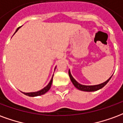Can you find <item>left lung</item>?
I'll list each match as a JSON object with an SVG mask.
<instances>
[{"label":"left lung","instance_id":"left-lung-1","mask_svg":"<svg viewBox=\"0 0 123 123\" xmlns=\"http://www.w3.org/2000/svg\"><path fill=\"white\" fill-rule=\"evenodd\" d=\"M69 76L70 77L71 82H72V83L73 84V85L75 86V87L77 88V89H79V90H82V91H86V92H93V91H96V90L101 89L102 88L104 87L105 85L107 84V82H109V80L111 79V78L112 77L111 76L108 80H106L105 82H103L102 84H99V85H92V86H86V85H82L79 84L77 80H75L74 78L73 77L69 70Z\"/></svg>","mask_w":123,"mask_h":123}]
</instances>
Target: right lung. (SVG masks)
Instances as JSON below:
<instances>
[{"label": "right lung", "mask_w": 123, "mask_h": 123, "mask_svg": "<svg viewBox=\"0 0 123 123\" xmlns=\"http://www.w3.org/2000/svg\"><path fill=\"white\" fill-rule=\"evenodd\" d=\"M19 28H20V27L17 29V30H16V32H17V31H18V30ZM16 32H15V33H16ZM53 76H54V75H53ZM53 76H52V79H51L50 81V82L48 83V85H47L46 87H44V88H43L42 90H39V91H37V92H29V93H25V92H24V94L27 95V96H31V97H34V96H41V95L44 94L46 92H48V90H50V88L51 85H52V83Z\"/></svg>", "instance_id": "right-lung-1"}]
</instances>
